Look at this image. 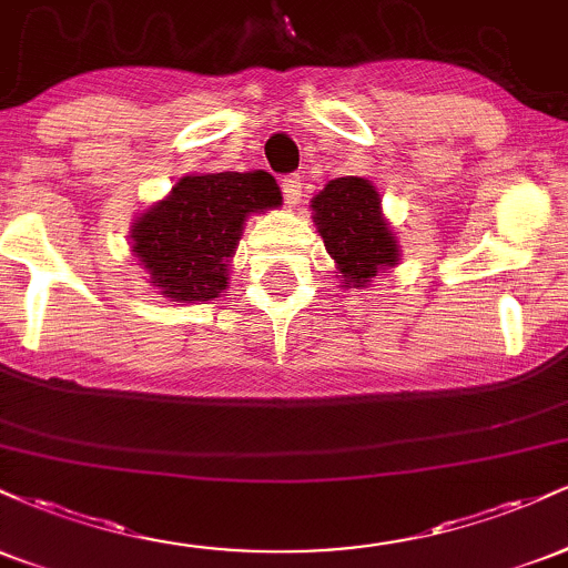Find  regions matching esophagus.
I'll return each mask as SVG.
<instances>
[{
  "label": "esophagus",
  "instance_id": "34e87169",
  "mask_svg": "<svg viewBox=\"0 0 568 568\" xmlns=\"http://www.w3.org/2000/svg\"><path fill=\"white\" fill-rule=\"evenodd\" d=\"M283 197L288 202V207L298 205V200H302V179H298V175H288V179H283Z\"/></svg>",
  "mask_w": 568,
  "mask_h": 568
}]
</instances>
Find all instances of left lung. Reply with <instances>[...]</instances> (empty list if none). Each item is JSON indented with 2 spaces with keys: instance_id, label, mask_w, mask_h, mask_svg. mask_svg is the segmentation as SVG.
I'll list each match as a JSON object with an SVG mask.
<instances>
[{
  "instance_id": "obj_1",
  "label": "left lung",
  "mask_w": 568,
  "mask_h": 568,
  "mask_svg": "<svg viewBox=\"0 0 568 568\" xmlns=\"http://www.w3.org/2000/svg\"><path fill=\"white\" fill-rule=\"evenodd\" d=\"M310 207L342 288H368L379 272L400 262L397 234L382 211V194L368 179L344 175L328 181Z\"/></svg>"
}]
</instances>
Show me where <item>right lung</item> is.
Instances as JSON below:
<instances>
[{
  "mask_svg": "<svg viewBox=\"0 0 568 568\" xmlns=\"http://www.w3.org/2000/svg\"><path fill=\"white\" fill-rule=\"evenodd\" d=\"M283 205L264 171L186 173L130 226V253L168 302H213L226 291L245 221Z\"/></svg>",
  "mask_w": 568,
  "mask_h": 568,
  "instance_id": "add662e5",
  "label": "right lung"
}]
</instances>
